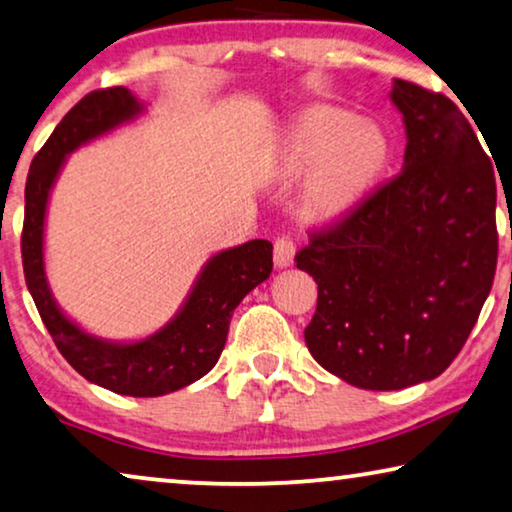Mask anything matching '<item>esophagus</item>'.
Wrapping results in <instances>:
<instances>
[{
  "instance_id": "1",
  "label": "esophagus",
  "mask_w": 512,
  "mask_h": 512,
  "mask_svg": "<svg viewBox=\"0 0 512 512\" xmlns=\"http://www.w3.org/2000/svg\"><path fill=\"white\" fill-rule=\"evenodd\" d=\"M294 255H296L294 243L285 239V236L278 239L276 246H273V262H276V269H287V266H292Z\"/></svg>"
}]
</instances>
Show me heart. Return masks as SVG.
Returning <instances> with one entry per match:
<instances>
[{
    "mask_svg": "<svg viewBox=\"0 0 512 512\" xmlns=\"http://www.w3.org/2000/svg\"><path fill=\"white\" fill-rule=\"evenodd\" d=\"M388 160V140L375 121L347 110L315 105L299 112L282 135L273 160L280 179L308 172L303 209L331 220L347 213L375 186Z\"/></svg>",
    "mask_w": 512,
    "mask_h": 512,
    "instance_id": "1",
    "label": "heart"
}]
</instances>
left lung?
Returning a JSON list of instances; mask_svg holds the SVG:
<instances>
[{
	"label": "left lung",
	"mask_w": 512,
	"mask_h": 512,
	"mask_svg": "<svg viewBox=\"0 0 512 512\" xmlns=\"http://www.w3.org/2000/svg\"><path fill=\"white\" fill-rule=\"evenodd\" d=\"M388 98L407 133L402 172L296 255L319 289L305 345L368 391L439 377L497 271V181L474 128L451 98L407 80Z\"/></svg>",
	"instance_id": "left-lung-1"
}]
</instances>
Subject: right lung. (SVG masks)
Here are the masks:
<instances>
[{
  "mask_svg": "<svg viewBox=\"0 0 512 512\" xmlns=\"http://www.w3.org/2000/svg\"><path fill=\"white\" fill-rule=\"evenodd\" d=\"M144 114L147 105L131 91L112 87L91 91L59 121L27 174L22 266L45 329L82 377L119 395L158 398L190 386L218 363L236 305L271 276L273 246L253 239L213 253L170 322L144 338H101L61 310L45 273V218L52 188L75 149Z\"/></svg>",
  "mask_w": 512,
  "mask_h": 512,
  "instance_id": "right-lung-1",
  "label": "right lung"
}]
</instances>
